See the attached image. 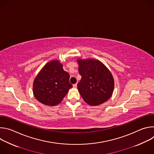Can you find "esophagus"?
Instances as JSON below:
<instances>
[{
	"instance_id": "1",
	"label": "esophagus",
	"mask_w": 154,
	"mask_h": 154,
	"mask_svg": "<svg viewBox=\"0 0 154 154\" xmlns=\"http://www.w3.org/2000/svg\"><path fill=\"white\" fill-rule=\"evenodd\" d=\"M77 83L74 84V85H73V88H77Z\"/></svg>"
}]
</instances>
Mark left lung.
Wrapping results in <instances>:
<instances>
[{
    "label": "left lung",
    "instance_id": "8db88e82",
    "mask_svg": "<svg viewBox=\"0 0 154 154\" xmlns=\"http://www.w3.org/2000/svg\"><path fill=\"white\" fill-rule=\"evenodd\" d=\"M77 61L82 76L77 88L84 101L92 106L107 101L112 97L115 86L111 72L98 60L77 59Z\"/></svg>",
    "mask_w": 154,
    "mask_h": 154
}]
</instances>
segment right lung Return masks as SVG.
<instances>
[{"mask_svg":"<svg viewBox=\"0 0 154 154\" xmlns=\"http://www.w3.org/2000/svg\"><path fill=\"white\" fill-rule=\"evenodd\" d=\"M69 74L64 71L58 60L47 63L39 72L33 83V93L39 102L48 106L60 103L69 90Z\"/></svg>","mask_w":154,"mask_h":154,"instance_id":"right-lung-1","label":"right lung"}]
</instances>
